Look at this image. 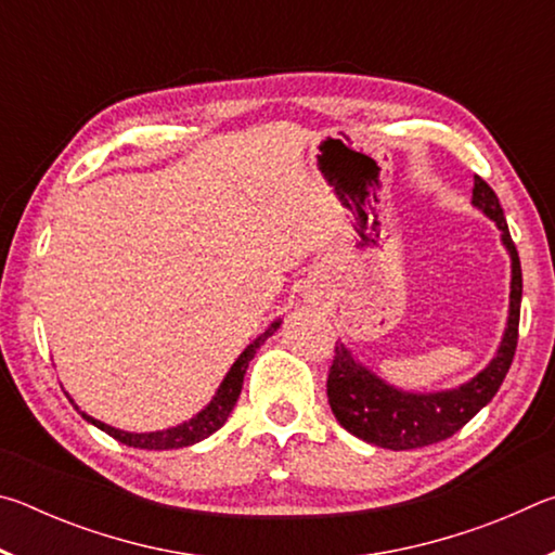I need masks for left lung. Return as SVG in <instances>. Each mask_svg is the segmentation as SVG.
<instances>
[{"label": "left lung", "instance_id": "1", "mask_svg": "<svg viewBox=\"0 0 555 555\" xmlns=\"http://www.w3.org/2000/svg\"><path fill=\"white\" fill-rule=\"evenodd\" d=\"M473 205L487 218L496 222L502 242L512 257V294L509 318L502 345L492 362L457 389L413 393L391 387L377 374L362 367L352 352L340 343L335 345L333 364L327 372V401L335 418L352 436L367 440L372 446L389 450H413L434 446L457 434L477 411L492 401L502 387L506 372L512 367L516 340H519V313H521V264L506 228L500 198L480 176H475Z\"/></svg>", "mask_w": 555, "mask_h": 555}]
</instances>
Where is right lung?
I'll list each match as a JSON object with an SVG mask.
<instances>
[{"label": "right lung", "instance_id": "1", "mask_svg": "<svg viewBox=\"0 0 555 555\" xmlns=\"http://www.w3.org/2000/svg\"><path fill=\"white\" fill-rule=\"evenodd\" d=\"M281 325V321L271 323V327L267 333H261L255 343L247 345V350H244L234 364L228 372V377L222 379L218 393H215L212 401L205 406L198 416H193L191 421H185L181 426H173V428H166V430H154V434H127V430H119V428H112L107 424H102V421L88 416V413H82V418L90 421L92 426H98L100 430H105L107 436H112L119 443L131 446V448H142V450H173V448H185V446H193V443H201L203 438L212 436L215 430L222 428L224 421L234 409V403L240 399V391H242V382H244V372H247L251 357L257 354L259 345H264V340L269 335L276 333V327ZM78 409V406H75Z\"/></svg>", "mask_w": 555, "mask_h": 555}]
</instances>
